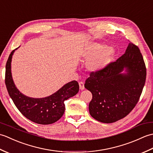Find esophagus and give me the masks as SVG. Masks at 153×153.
Segmentation results:
<instances>
[{
	"mask_svg": "<svg viewBox=\"0 0 153 153\" xmlns=\"http://www.w3.org/2000/svg\"><path fill=\"white\" fill-rule=\"evenodd\" d=\"M79 89L81 90H83L84 89H85V87H84V83L83 82H79Z\"/></svg>",
	"mask_w": 153,
	"mask_h": 153,
	"instance_id": "1",
	"label": "esophagus"
}]
</instances>
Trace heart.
I'll return each mask as SVG.
<instances>
[{
    "label": "heart",
    "instance_id": "b5f03b06",
    "mask_svg": "<svg viewBox=\"0 0 153 153\" xmlns=\"http://www.w3.org/2000/svg\"><path fill=\"white\" fill-rule=\"evenodd\" d=\"M114 53L115 50L112 47L93 43L86 47L83 52V56L89 59L87 63V68L91 71H97L106 66Z\"/></svg>",
    "mask_w": 153,
    "mask_h": 153
}]
</instances>
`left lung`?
<instances>
[{
  "label": "left lung",
  "instance_id": "obj_1",
  "mask_svg": "<svg viewBox=\"0 0 153 153\" xmlns=\"http://www.w3.org/2000/svg\"><path fill=\"white\" fill-rule=\"evenodd\" d=\"M126 68L127 74L120 73ZM147 68L139 47L129 41L126 53L102 69L91 71L85 87L91 92V116L109 123L124 118L137 105L143 89Z\"/></svg>",
  "mask_w": 153,
  "mask_h": 153
}]
</instances>
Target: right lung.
Masks as SVG:
<instances>
[{"label":"right lung","instance_id":"add662e5","mask_svg":"<svg viewBox=\"0 0 153 153\" xmlns=\"http://www.w3.org/2000/svg\"><path fill=\"white\" fill-rule=\"evenodd\" d=\"M11 52L6 64L5 84L10 97L23 115L31 121L42 125L51 124L59 120L64 113V100L79 91L76 81L66 83L53 95L41 99L30 98L23 95L16 88L11 74Z\"/></svg>","mask_w":153,"mask_h":153}]
</instances>
